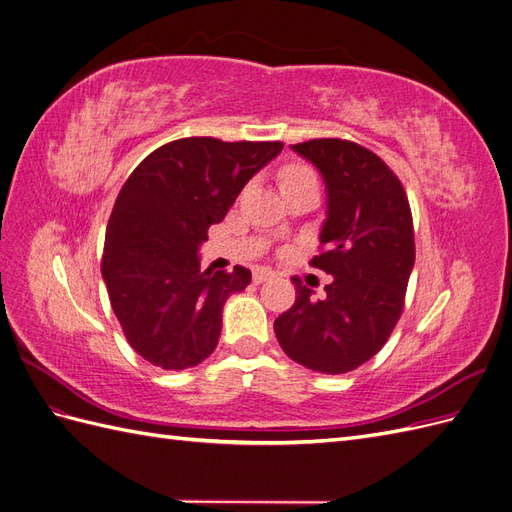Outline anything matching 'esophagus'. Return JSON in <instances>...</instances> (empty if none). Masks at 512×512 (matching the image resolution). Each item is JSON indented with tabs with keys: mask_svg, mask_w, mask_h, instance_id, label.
I'll return each mask as SVG.
<instances>
[{
	"mask_svg": "<svg viewBox=\"0 0 512 512\" xmlns=\"http://www.w3.org/2000/svg\"><path fill=\"white\" fill-rule=\"evenodd\" d=\"M275 273L271 271V269H267V267H258V269H254V284H262V282H267V280H271Z\"/></svg>",
	"mask_w": 512,
	"mask_h": 512,
	"instance_id": "1",
	"label": "esophagus"
}]
</instances>
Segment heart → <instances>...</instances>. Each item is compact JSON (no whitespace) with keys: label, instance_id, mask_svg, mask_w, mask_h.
Masks as SVG:
<instances>
[{"label":"heart","instance_id":"heart-1","mask_svg":"<svg viewBox=\"0 0 512 512\" xmlns=\"http://www.w3.org/2000/svg\"><path fill=\"white\" fill-rule=\"evenodd\" d=\"M305 177H314V173H312V170H309L307 166H288V168H284V173H282L284 185H288V183H292V181L305 179Z\"/></svg>","mask_w":512,"mask_h":512}]
</instances>
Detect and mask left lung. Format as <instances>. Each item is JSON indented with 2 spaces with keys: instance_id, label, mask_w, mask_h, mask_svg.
<instances>
[{
  "instance_id": "1",
  "label": "left lung",
  "mask_w": 512,
  "mask_h": 512,
  "mask_svg": "<svg viewBox=\"0 0 512 512\" xmlns=\"http://www.w3.org/2000/svg\"><path fill=\"white\" fill-rule=\"evenodd\" d=\"M292 149L327 183L320 254L309 265L333 275L327 297L292 280L297 301L275 320L282 350L322 374H346L380 352L404 312L414 267V226L404 185L374 151L342 138Z\"/></svg>"
}]
</instances>
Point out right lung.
I'll return each mask as SVG.
<instances>
[{"instance_id":"right-lung-1","label":"right lung","mask_w":512,"mask_h":512,"mask_svg":"<svg viewBox=\"0 0 512 512\" xmlns=\"http://www.w3.org/2000/svg\"><path fill=\"white\" fill-rule=\"evenodd\" d=\"M280 141L179 138L151 151L115 200L102 277L128 344L160 369H188L218 346L222 309L252 271H200L198 247Z\"/></svg>"}]
</instances>
